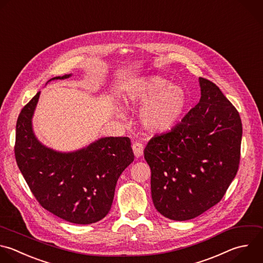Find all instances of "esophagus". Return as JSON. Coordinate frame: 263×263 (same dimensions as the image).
Listing matches in <instances>:
<instances>
[{
  "label": "esophagus",
  "mask_w": 263,
  "mask_h": 263,
  "mask_svg": "<svg viewBox=\"0 0 263 263\" xmlns=\"http://www.w3.org/2000/svg\"><path fill=\"white\" fill-rule=\"evenodd\" d=\"M133 151H134L135 156H136L137 158L141 157V156L143 155V153H144V146H143V144H141V143H139V142L134 143V144H133Z\"/></svg>",
  "instance_id": "esophagus-1"
}]
</instances>
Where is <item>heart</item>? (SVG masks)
<instances>
[{
    "instance_id": "b5f03b06",
    "label": "heart",
    "mask_w": 263,
    "mask_h": 263,
    "mask_svg": "<svg viewBox=\"0 0 263 263\" xmlns=\"http://www.w3.org/2000/svg\"><path fill=\"white\" fill-rule=\"evenodd\" d=\"M123 101L128 106H141L139 120L148 132L165 133L176 127L182 120L188 96L185 88L158 75L134 80L124 90ZM115 116L123 118L124 113L116 108Z\"/></svg>"
}]
</instances>
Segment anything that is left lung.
<instances>
[{"label":"left lung","instance_id":"8db88e82","mask_svg":"<svg viewBox=\"0 0 263 263\" xmlns=\"http://www.w3.org/2000/svg\"><path fill=\"white\" fill-rule=\"evenodd\" d=\"M200 100L171 132L144 150L155 209L176 221L218 203L234 179L241 142L239 114L213 82L198 78Z\"/></svg>","mask_w":263,"mask_h":263}]
</instances>
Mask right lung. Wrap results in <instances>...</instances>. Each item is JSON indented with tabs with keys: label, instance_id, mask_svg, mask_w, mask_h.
I'll return each mask as SVG.
<instances>
[{
	"label": "right lung",
	"instance_id": "1",
	"mask_svg": "<svg viewBox=\"0 0 263 263\" xmlns=\"http://www.w3.org/2000/svg\"><path fill=\"white\" fill-rule=\"evenodd\" d=\"M70 77L72 74L58 76L48 82ZM40 93L22 110L17 119L14 148L17 165L44 209L71 223H96L109 213L118 178L134 161L130 140L103 137L70 152L47 147L33 128Z\"/></svg>",
	"mask_w": 263,
	"mask_h": 263
}]
</instances>
